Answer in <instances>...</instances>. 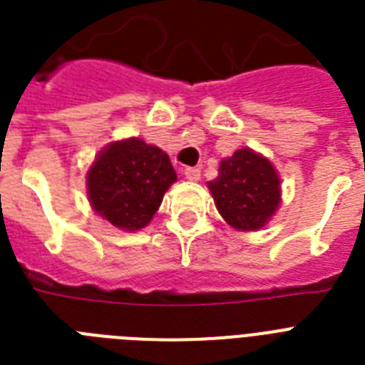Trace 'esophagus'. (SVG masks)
Segmentation results:
<instances>
[{"label": "esophagus", "mask_w": 365, "mask_h": 365, "mask_svg": "<svg viewBox=\"0 0 365 365\" xmlns=\"http://www.w3.org/2000/svg\"><path fill=\"white\" fill-rule=\"evenodd\" d=\"M183 178H185V180H189V182H199L200 170H199V168H193V166H189V168H185V170H183Z\"/></svg>", "instance_id": "esophagus-1"}]
</instances>
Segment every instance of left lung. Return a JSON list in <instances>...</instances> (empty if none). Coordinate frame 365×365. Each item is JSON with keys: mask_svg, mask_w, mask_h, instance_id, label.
I'll return each instance as SVG.
<instances>
[{"mask_svg": "<svg viewBox=\"0 0 365 365\" xmlns=\"http://www.w3.org/2000/svg\"><path fill=\"white\" fill-rule=\"evenodd\" d=\"M217 212L235 231H259L282 202L280 176L272 163L250 148L222 159L217 178L208 182Z\"/></svg>", "mask_w": 365, "mask_h": 365, "instance_id": "obj_1", "label": "left lung"}]
</instances>
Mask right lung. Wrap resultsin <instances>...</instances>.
Wrapping results in <instances>:
<instances>
[{
    "instance_id": "add662e5",
    "label": "right lung",
    "mask_w": 365,
    "mask_h": 365,
    "mask_svg": "<svg viewBox=\"0 0 365 365\" xmlns=\"http://www.w3.org/2000/svg\"><path fill=\"white\" fill-rule=\"evenodd\" d=\"M176 180L163 149L132 136L110 142L96 155L87 170V197L102 220L132 233L153 220Z\"/></svg>"
}]
</instances>
